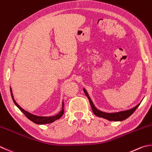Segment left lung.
Masks as SVG:
<instances>
[{"label": "left lung", "instance_id": "obj_1", "mask_svg": "<svg viewBox=\"0 0 152 152\" xmlns=\"http://www.w3.org/2000/svg\"><path fill=\"white\" fill-rule=\"evenodd\" d=\"M83 91L85 95L87 96L88 101H89L91 107L92 108V110L93 112V113L97 116L101 117V118L107 119L108 121H124V120L128 118V117L130 116L132 114L134 113V112L136 110V108L139 107L140 103H141V102L139 103V104H137L135 107H134L128 110L121 111V112H118V113H104V112H102L101 110H98L95 107H94L93 102H92V101H91L89 96H88L87 91H86L85 88H83Z\"/></svg>", "mask_w": 152, "mask_h": 152}]
</instances>
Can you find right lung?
Here are the masks:
<instances>
[{
	"label": "right lung",
	"instance_id": "add662e5",
	"mask_svg": "<svg viewBox=\"0 0 152 152\" xmlns=\"http://www.w3.org/2000/svg\"><path fill=\"white\" fill-rule=\"evenodd\" d=\"M10 93H11V96H12V98L13 101L14 102V104H16V106L18 107L20 110L24 114V115L27 117V118L30 120L31 121H32L33 122L35 123V124H50V123H51L54 122L56 120H58L59 118H61V117L63 116V114L64 113V103L63 102V104H62V110L59 112V113L57 114V115L53 116H38L36 115H34V114H31L28 112L26 111L25 110L23 109L22 108H21L20 106L17 104V102H16L15 100L14 99L12 92V88H10Z\"/></svg>",
	"mask_w": 152,
	"mask_h": 152
}]
</instances>
